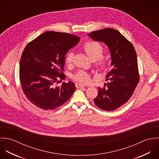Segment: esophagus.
I'll use <instances>...</instances> for the list:
<instances>
[{"label":"esophagus","mask_w":159,"mask_h":159,"mask_svg":"<svg viewBox=\"0 0 159 159\" xmlns=\"http://www.w3.org/2000/svg\"><path fill=\"white\" fill-rule=\"evenodd\" d=\"M75 87L77 88H84L85 87V85L80 84V83H76L75 84Z\"/></svg>","instance_id":"obj_1"}]
</instances>
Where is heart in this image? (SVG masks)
Returning <instances> with one entry per match:
<instances>
[{
	"label": "heart",
	"instance_id": "1",
	"mask_svg": "<svg viewBox=\"0 0 159 159\" xmlns=\"http://www.w3.org/2000/svg\"><path fill=\"white\" fill-rule=\"evenodd\" d=\"M84 50L91 60L96 61L99 60L98 65L99 69L106 70L108 69V61L106 59L101 58L104 53V48L101 43L95 41L87 42L84 45ZM73 53L69 52L66 57V63L67 64L71 63L73 60ZM73 79L76 82L86 83L89 80V75L84 71L79 70L74 75Z\"/></svg>",
	"mask_w": 159,
	"mask_h": 159
}]
</instances>
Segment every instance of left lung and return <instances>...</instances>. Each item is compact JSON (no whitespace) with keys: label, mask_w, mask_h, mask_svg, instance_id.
I'll return each instance as SVG.
<instances>
[{"label":"left lung","mask_w":159,"mask_h":159,"mask_svg":"<svg viewBox=\"0 0 159 159\" xmlns=\"http://www.w3.org/2000/svg\"><path fill=\"white\" fill-rule=\"evenodd\" d=\"M93 40L103 42L109 48L113 68L106 75L109 80L102 88L94 102L100 109L111 111L129 99L139 81L137 56L133 44L118 31L106 28L87 34Z\"/></svg>","instance_id":"left-lung-1"}]
</instances>
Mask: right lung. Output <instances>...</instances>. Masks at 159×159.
I'll return each mask as SVG.
<instances>
[{"mask_svg":"<svg viewBox=\"0 0 159 159\" xmlns=\"http://www.w3.org/2000/svg\"><path fill=\"white\" fill-rule=\"evenodd\" d=\"M80 41L79 37L65 32L47 31L26 46L20 62V80L28 99L44 110L54 109L66 102L76 88L64 80L65 56Z\"/></svg>","mask_w":159,"mask_h":159,"instance_id":"add662e5","label":"right lung"}]
</instances>
